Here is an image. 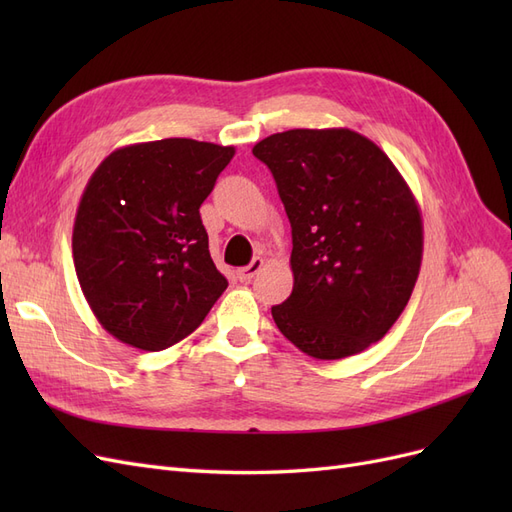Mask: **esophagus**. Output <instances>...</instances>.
<instances>
[{"label":"esophagus","mask_w":512,"mask_h":512,"mask_svg":"<svg viewBox=\"0 0 512 512\" xmlns=\"http://www.w3.org/2000/svg\"><path fill=\"white\" fill-rule=\"evenodd\" d=\"M262 267H265V260H262V258H254V260L250 262V265L237 271V277H239L241 282H252V277H254Z\"/></svg>","instance_id":"esophagus-1"}]
</instances>
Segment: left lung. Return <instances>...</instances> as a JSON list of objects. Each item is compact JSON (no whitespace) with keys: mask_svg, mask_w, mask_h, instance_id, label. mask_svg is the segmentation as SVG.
<instances>
[{"mask_svg":"<svg viewBox=\"0 0 512 512\" xmlns=\"http://www.w3.org/2000/svg\"><path fill=\"white\" fill-rule=\"evenodd\" d=\"M292 226L290 297L271 307L282 335L320 361L382 339L423 260L416 198L389 156L348 128L277 132L252 149Z\"/></svg>","mask_w":512,"mask_h":512,"instance_id":"left-lung-1","label":"left lung"}]
</instances>
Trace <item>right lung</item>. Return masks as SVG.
Masks as SVG:
<instances>
[{"label": "right lung", "instance_id": "obj_1", "mask_svg": "<svg viewBox=\"0 0 512 512\" xmlns=\"http://www.w3.org/2000/svg\"><path fill=\"white\" fill-rule=\"evenodd\" d=\"M235 147L192 138L115 149L87 181L72 232L74 269L102 327L158 352L200 327L228 282L200 205Z\"/></svg>", "mask_w": 512, "mask_h": 512}]
</instances>
